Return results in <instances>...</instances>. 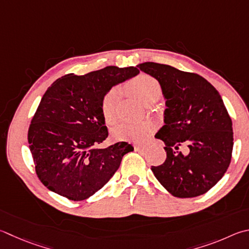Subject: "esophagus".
<instances>
[{
	"mask_svg": "<svg viewBox=\"0 0 249 249\" xmlns=\"http://www.w3.org/2000/svg\"><path fill=\"white\" fill-rule=\"evenodd\" d=\"M135 150L139 151V152H143L144 150H146V147L140 146V144H136V146H135Z\"/></svg>",
	"mask_w": 249,
	"mask_h": 249,
	"instance_id": "34e87169",
	"label": "esophagus"
}]
</instances>
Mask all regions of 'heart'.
I'll return each mask as SVG.
<instances>
[{"mask_svg": "<svg viewBox=\"0 0 249 249\" xmlns=\"http://www.w3.org/2000/svg\"><path fill=\"white\" fill-rule=\"evenodd\" d=\"M132 90L143 105L156 102L160 98L161 85L155 77L149 75H140L132 84ZM120 100V89L114 87L107 91L101 102V112L107 124H113L116 121V107ZM155 126L151 122H124L112 129L111 135L114 140H136L140 142L150 134Z\"/></svg>", "mask_w": 249, "mask_h": 249, "instance_id": "obj_1", "label": "heart"}]
</instances>
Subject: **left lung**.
I'll return each mask as SVG.
<instances>
[{
    "label": "left lung",
    "instance_id": "obj_1",
    "mask_svg": "<svg viewBox=\"0 0 249 249\" xmlns=\"http://www.w3.org/2000/svg\"><path fill=\"white\" fill-rule=\"evenodd\" d=\"M137 66L159 81L165 99L164 125L156 137L165 143L166 159L152 166L153 174L171 195L200 196L222 178L231 162L232 120L222 98L197 74L153 62ZM180 144H188L187 155L178 151Z\"/></svg>",
    "mask_w": 249,
    "mask_h": 249
}]
</instances>
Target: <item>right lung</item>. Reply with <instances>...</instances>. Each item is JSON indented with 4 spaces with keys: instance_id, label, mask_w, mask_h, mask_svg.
Listing matches in <instances>:
<instances>
[{
    "instance_id": "right-lung-1",
    "label": "right lung",
    "mask_w": 249,
    "mask_h": 249,
    "mask_svg": "<svg viewBox=\"0 0 249 249\" xmlns=\"http://www.w3.org/2000/svg\"><path fill=\"white\" fill-rule=\"evenodd\" d=\"M138 74L134 66H107L83 76L67 74L48 88L31 121L28 142L38 178L50 191L74 201L87 199L134 150L125 142L97 146L109 135L101 112L103 97Z\"/></svg>"
}]
</instances>
